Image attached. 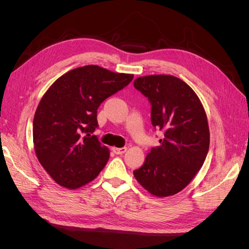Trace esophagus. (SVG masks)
<instances>
[{
	"label": "esophagus",
	"instance_id": "obj_1",
	"mask_svg": "<svg viewBox=\"0 0 249 249\" xmlns=\"http://www.w3.org/2000/svg\"><path fill=\"white\" fill-rule=\"evenodd\" d=\"M112 150L116 155H123L126 152V147H113Z\"/></svg>",
	"mask_w": 249,
	"mask_h": 249
}]
</instances>
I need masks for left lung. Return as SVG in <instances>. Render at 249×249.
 Segmentation results:
<instances>
[{"instance_id": "left-lung-1", "label": "left lung", "mask_w": 249, "mask_h": 249, "mask_svg": "<svg viewBox=\"0 0 249 249\" xmlns=\"http://www.w3.org/2000/svg\"><path fill=\"white\" fill-rule=\"evenodd\" d=\"M134 87L148 99L152 124L164 134L134 177L155 196H170L191 182L206 160L210 132L205 109L192 88L177 77H140Z\"/></svg>"}]
</instances>
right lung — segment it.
<instances>
[{
	"label": "right lung",
	"mask_w": 249,
	"mask_h": 249,
	"mask_svg": "<svg viewBox=\"0 0 249 249\" xmlns=\"http://www.w3.org/2000/svg\"><path fill=\"white\" fill-rule=\"evenodd\" d=\"M133 78L86 65L64 73L44 93L34 115L33 142L37 159L57 184L77 189L99 176L110 153L92 135L97 108Z\"/></svg>",
	"instance_id": "obj_1"
}]
</instances>
